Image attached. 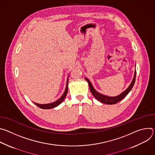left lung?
<instances>
[{
  "label": "left lung",
  "mask_w": 155,
  "mask_h": 155,
  "mask_svg": "<svg viewBox=\"0 0 155 155\" xmlns=\"http://www.w3.org/2000/svg\"><path fill=\"white\" fill-rule=\"evenodd\" d=\"M136 76V70H135L134 78H133V79H132V80L130 85L129 86V87L127 88V89L125 91H124L122 93H121L120 94H119L117 96H114V97H110V96H105V95H104V94H102L99 93V92L96 91V90L94 88L93 84H91V81L89 80H88L87 78H85V79L87 81V82L88 83V84H89L90 89V91H91L92 94L94 96V97L97 100H98L101 102L105 104L112 105V104H115L118 103V102H120V101H121L130 91L132 87H133V86L135 83Z\"/></svg>",
  "instance_id": "1"
}]
</instances>
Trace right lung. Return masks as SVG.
<instances>
[{
    "instance_id": "obj_1",
    "label": "right lung",
    "mask_w": 155,
    "mask_h": 155,
    "mask_svg": "<svg viewBox=\"0 0 155 155\" xmlns=\"http://www.w3.org/2000/svg\"><path fill=\"white\" fill-rule=\"evenodd\" d=\"M69 78V76H68ZM68 78L67 80V84H66V87H65V91L64 93V94H62V96L60 97V99H59L58 100H57L56 101L52 102V103H50V104H37L35 102H34L36 105H37L38 107L42 108V109H51V108H53L57 106H58L59 104H61L62 101L64 100L66 95H67L68 93V81H69V79Z\"/></svg>"
}]
</instances>
